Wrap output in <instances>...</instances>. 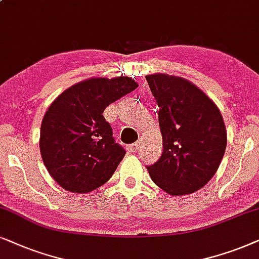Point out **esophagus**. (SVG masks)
I'll return each instance as SVG.
<instances>
[{
  "mask_svg": "<svg viewBox=\"0 0 259 259\" xmlns=\"http://www.w3.org/2000/svg\"><path fill=\"white\" fill-rule=\"evenodd\" d=\"M140 148V143H134V144H130V146H127V150L130 151V153H135V151L139 150Z\"/></svg>",
  "mask_w": 259,
  "mask_h": 259,
  "instance_id": "esophagus-1",
  "label": "esophagus"
}]
</instances>
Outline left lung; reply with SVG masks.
<instances>
[{"instance_id":"obj_1","label":"left lung","mask_w":259,"mask_h":259,"mask_svg":"<svg viewBox=\"0 0 259 259\" xmlns=\"http://www.w3.org/2000/svg\"><path fill=\"white\" fill-rule=\"evenodd\" d=\"M158 108L162 155L147 167L151 180L169 195L192 194L208 184L225 154L227 134L215 103L187 79L146 75Z\"/></svg>"}]
</instances>
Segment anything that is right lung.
<instances>
[{"instance_id":"obj_1","label":"right lung","mask_w":259,"mask_h":259,"mask_svg":"<svg viewBox=\"0 0 259 259\" xmlns=\"http://www.w3.org/2000/svg\"><path fill=\"white\" fill-rule=\"evenodd\" d=\"M129 77H94L65 90L41 122L40 153L54 181L72 193H89L109 181L125 150L115 142L103 112L135 90Z\"/></svg>"}]
</instances>
